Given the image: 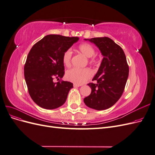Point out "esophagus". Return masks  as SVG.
Returning <instances> with one entry per match:
<instances>
[{
    "mask_svg": "<svg viewBox=\"0 0 155 155\" xmlns=\"http://www.w3.org/2000/svg\"><path fill=\"white\" fill-rule=\"evenodd\" d=\"M81 85H78V84H75V83H74V87H75V88L79 87H81Z\"/></svg>",
    "mask_w": 155,
    "mask_h": 155,
    "instance_id": "1",
    "label": "esophagus"
}]
</instances>
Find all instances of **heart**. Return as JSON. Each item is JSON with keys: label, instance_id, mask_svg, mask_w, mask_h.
Wrapping results in <instances>:
<instances>
[{"label": "heart", "instance_id": "1", "mask_svg": "<svg viewBox=\"0 0 155 155\" xmlns=\"http://www.w3.org/2000/svg\"><path fill=\"white\" fill-rule=\"evenodd\" d=\"M78 50L81 54L85 55L87 58H91V63L95 64L97 63V59L91 57L95 54V49L94 46L88 43H83L79 46ZM72 52L70 49L64 51L63 55V61L65 66L68 67L71 65ZM93 76V72L89 68H74L70 69L66 73V78L68 81H71L78 85H82L87 82Z\"/></svg>", "mask_w": 155, "mask_h": 155}]
</instances>
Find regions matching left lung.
<instances>
[{
    "label": "left lung",
    "mask_w": 155,
    "mask_h": 155,
    "mask_svg": "<svg viewBox=\"0 0 155 155\" xmlns=\"http://www.w3.org/2000/svg\"><path fill=\"white\" fill-rule=\"evenodd\" d=\"M95 44L104 56L98 71L90 83L91 94L84 98L85 105L95 110H105L118 101L124 91L129 66L124 51L109 37L85 39Z\"/></svg>",
    "instance_id": "obj_1"
}]
</instances>
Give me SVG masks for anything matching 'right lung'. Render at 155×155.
<instances>
[{
  "label": "right lung",
  "instance_id": "obj_1",
  "mask_svg": "<svg viewBox=\"0 0 155 155\" xmlns=\"http://www.w3.org/2000/svg\"><path fill=\"white\" fill-rule=\"evenodd\" d=\"M78 37L48 35L32 46L25 65V78L31 99L39 107L55 109L63 105L73 87L69 81L54 82L64 74L63 55Z\"/></svg>",
  "mask_w": 155,
  "mask_h": 155
}]
</instances>
